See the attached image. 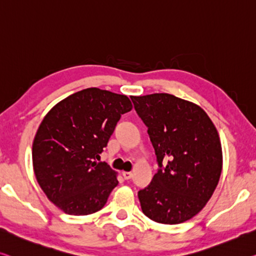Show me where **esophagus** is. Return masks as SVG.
Returning a JSON list of instances; mask_svg holds the SVG:
<instances>
[{
  "label": "esophagus",
  "instance_id": "1",
  "mask_svg": "<svg viewBox=\"0 0 256 256\" xmlns=\"http://www.w3.org/2000/svg\"><path fill=\"white\" fill-rule=\"evenodd\" d=\"M122 176L124 180H129V178H132V172H122Z\"/></svg>",
  "mask_w": 256,
  "mask_h": 256
}]
</instances>
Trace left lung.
<instances>
[{"instance_id":"8db88e82","label":"left lung","mask_w":256,"mask_h":256,"mask_svg":"<svg viewBox=\"0 0 256 256\" xmlns=\"http://www.w3.org/2000/svg\"><path fill=\"white\" fill-rule=\"evenodd\" d=\"M130 98L160 167L138 192L142 210L158 223L186 222L206 206L218 186L223 164L218 132L192 102L170 94Z\"/></svg>"}]
</instances>
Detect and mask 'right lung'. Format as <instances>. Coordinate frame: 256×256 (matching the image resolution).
I'll use <instances>...</instances> for the list:
<instances>
[{
  "mask_svg": "<svg viewBox=\"0 0 256 256\" xmlns=\"http://www.w3.org/2000/svg\"><path fill=\"white\" fill-rule=\"evenodd\" d=\"M126 95L100 88L72 94L43 118L32 148L34 174L51 202L70 215L96 213L118 186V172L96 159L121 114L132 111Z\"/></svg>",
  "mask_w": 256,
  "mask_h": 256,
  "instance_id": "obj_1",
  "label": "right lung"
}]
</instances>
